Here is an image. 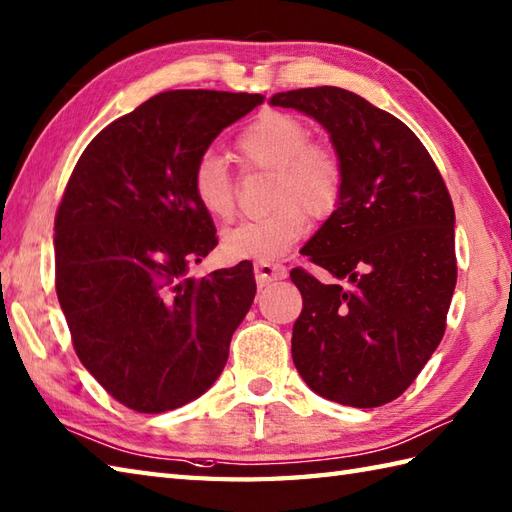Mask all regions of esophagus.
Wrapping results in <instances>:
<instances>
[{
  "instance_id": "1",
  "label": "esophagus",
  "mask_w": 512,
  "mask_h": 512,
  "mask_svg": "<svg viewBox=\"0 0 512 512\" xmlns=\"http://www.w3.org/2000/svg\"><path fill=\"white\" fill-rule=\"evenodd\" d=\"M288 273L284 266L279 264H270V262H259L255 264V279L259 286H266L270 281H277V279H284Z\"/></svg>"
}]
</instances>
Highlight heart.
Instances as JSON below:
<instances>
[{"mask_svg":"<svg viewBox=\"0 0 512 512\" xmlns=\"http://www.w3.org/2000/svg\"><path fill=\"white\" fill-rule=\"evenodd\" d=\"M310 127L297 116L266 112L237 136V154L248 169L273 171L268 213L228 228L222 253L233 262H273L306 235L308 218L325 220L343 198V162L330 147L310 140ZM191 193L213 220L226 222L235 213V180L226 162L204 151L193 162Z\"/></svg>","mask_w":512,"mask_h":512,"instance_id":"obj_1","label":"heart"}]
</instances>
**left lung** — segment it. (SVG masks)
<instances>
[{
	"mask_svg": "<svg viewBox=\"0 0 512 512\" xmlns=\"http://www.w3.org/2000/svg\"><path fill=\"white\" fill-rule=\"evenodd\" d=\"M328 129L343 162V198L301 248L352 288L325 286L303 268L292 361L319 396L358 409L405 391L447 330L458 279L455 213L436 162L411 129L332 85L279 92Z\"/></svg>",
	"mask_w": 512,
	"mask_h": 512,
	"instance_id": "1",
	"label": "left lung"
}]
</instances>
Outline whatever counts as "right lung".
Listing matches in <instances>:
<instances>
[{
  "label": "right lung",
  "mask_w": 512,
  "mask_h": 512,
  "mask_svg": "<svg viewBox=\"0 0 512 512\" xmlns=\"http://www.w3.org/2000/svg\"><path fill=\"white\" fill-rule=\"evenodd\" d=\"M262 94L151 96L85 147L54 217V286L83 367L121 405L202 396L255 299L253 264L189 277L217 246L191 193L193 162Z\"/></svg>",
  "instance_id": "1"
}]
</instances>
